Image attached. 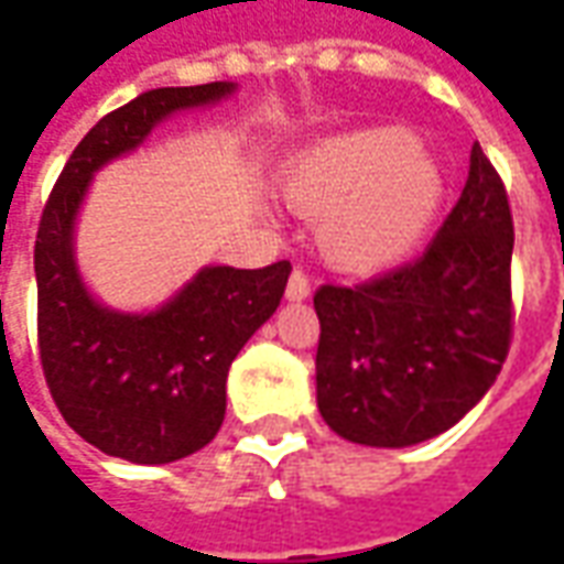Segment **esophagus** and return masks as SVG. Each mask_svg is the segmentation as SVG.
<instances>
[{
  "mask_svg": "<svg viewBox=\"0 0 564 564\" xmlns=\"http://www.w3.org/2000/svg\"><path fill=\"white\" fill-rule=\"evenodd\" d=\"M307 295H311V281H307L305 271L295 269L293 274H290V283H286V299H290V302H302Z\"/></svg>",
  "mask_w": 564,
  "mask_h": 564,
  "instance_id": "esophagus-1",
  "label": "esophagus"
}]
</instances>
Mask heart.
I'll list each match as a JSON object with an SVG mask.
<instances>
[{"instance_id": "heart-1", "label": "heart", "mask_w": 564, "mask_h": 564, "mask_svg": "<svg viewBox=\"0 0 564 564\" xmlns=\"http://www.w3.org/2000/svg\"><path fill=\"white\" fill-rule=\"evenodd\" d=\"M283 198L317 217L319 253L335 269L378 271L404 259L444 202V174L414 132L371 127L302 150L283 174Z\"/></svg>"}]
</instances>
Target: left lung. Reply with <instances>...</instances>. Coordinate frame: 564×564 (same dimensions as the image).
I'll return each mask as SVG.
<instances>
[{"label": "left lung", "mask_w": 564, "mask_h": 564, "mask_svg": "<svg viewBox=\"0 0 564 564\" xmlns=\"http://www.w3.org/2000/svg\"><path fill=\"white\" fill-rule=\"evenodd\" d=\"M510 253L508 189L474 144L465 189L423 257L314 295L317 408L335 435L411 447L484 399L513 332Z\"/></svg>", "instance_id": "8db88e82"}]
</instances>
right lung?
<instances>
[{
  "mask_svg": "<svg viewBox=\"0 0 564 564\" xmlns=\"http://www.w3.org/2000/svg\"><path fill=\"white\" fill-rule=\"evenodd\" d=\"M235 84L160 87L105 115L72 150L35 235L39 354L59 414L117 459L165 465L202 449L226 416V375L278 311L293 265H205L150 314L99 305L75 262V220L93 174L135 150L184 108L232 96Z\"/></svg>",
  "mask_w": 564,
  "mask_h": 564,
  "instance_id": "add662e5",
  "label": "right lung"
}]
</instances>
